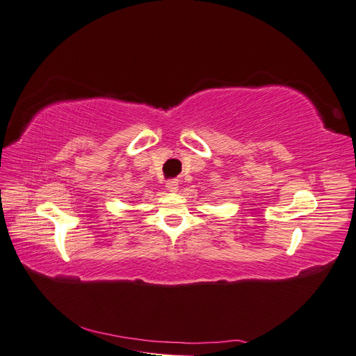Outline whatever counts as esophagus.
Returning <instances> with one entry per match:
<instances>
[{
  "label": "esophagus",
  "instance_id": "34e87169",
  "mask_svg": "<svg viewBox=\"0 0 356 356\" xmlns=\"http://www.w3.org/2000/svg\"><path fill=\"white\" fill-rule=\"evenodd\" d=\"M166 188H168L170 191H177L179 190V182L176 179H172V180H168V182H166Z\"/></svg>",
  "mask_w": 356,
  "mask_h": 356
}]
</instances>
